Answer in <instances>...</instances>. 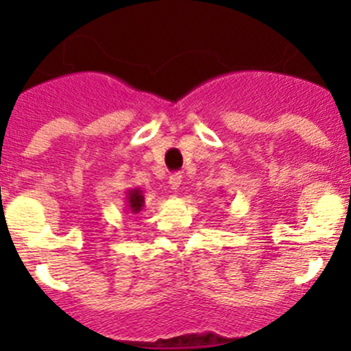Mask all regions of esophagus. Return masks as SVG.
<instances>
[{"instance_id": "34e87169", "label": "esophagus", "mask_w": 351, "mask_h": 351, "mask_svg": "<svg viewBox=\"0 0 351 351\" xmlns=\"http://www.w3.org/2000/svg\"><path fill=\"white\" fill-rule=\"evenodd\" d=\"M182 173H173L171 176H169L168 183H169V189L171 190H178L180 185H182Z\"/></svg>"}]
</instances>
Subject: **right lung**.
I'll return each mask as SVG.
<instances>
[{"instance_id":"right-lung-1","label":"right lung","mask_w":351,"mask_h":351,"mask_svg":"<svg viewBox=\"0 0 351 351\" xmlns=\"http://www.w3.org/2000/svg\"><path fill=\"white\" fill-rule=\"evenodd\" d=\"M144 195L141 189H130L125 192V210L130 214H141L144 210Z\"/></svg>"}]
</instances>
